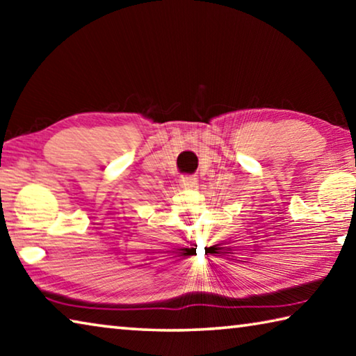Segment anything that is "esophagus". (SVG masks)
I'll return each mask as SVG.
<instances>
[{"label": "esophagus", "mask_w": 356, "mask_h": 356, "mask_svg": "<svg viewBox=\"0 0 356 356\" xmlns=\"http://www.w3.org/2000/svg\"><path fill=\"white\" fill-rule=\"evenodd\" d=\"M197 184V179L195 176H182L180 179V185L184 186V188H193Z\"/></svg>", "instance_id": "esophagus-1"}]
</instances>
